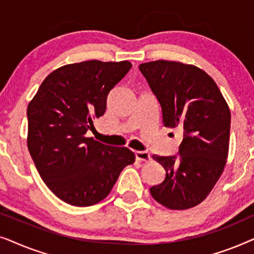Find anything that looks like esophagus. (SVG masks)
<instances>
[{"label":"esophagus","mask_w":254,"mask_h":254,"mask_svg":"<svg viewBox=\"0 0 254 254\" xmlns=\"http://www.w3.org/2000/svg\"><path fill=\"white\" fill-rule=\"evenodd\" d=\"M135 158L141 162L150 161V155L147 151H135Z\"/></svg>","instance_id":"esophagus-1"}]
</instances>
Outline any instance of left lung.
<instances>
[{"label":"left lung","mask_w":254,"mask_h":254,"mask_svg":"<svg viewBox=\"0 0 254 254\" xmlns=\"http://www.w3.org/2000/svg\"><path fill=\"white\" fill-rule=\"evenodd\" d=\"M138 69L161 105L163 125L183 134L178 155L152 156L166 176L150 194L169 209H189L206 199L223 172L230 110L214 79L195 65L158 60Z\"/></svg>","instance_id":"obj_1"}]
</instances>
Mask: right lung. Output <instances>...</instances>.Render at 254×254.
Listing matches in <instances>:
<instances>
[{"label": "right lung", "mask_w": 254, "mask_h": 254, "mask_svg": "<svg viewBox=\"0 0 254 254\" xmlns=\"http://www.w3.org/2000/svg\"><path fill=\"white\" fill-rule=\"evenodd\" d=\"M130 68L128 61L65 64L44 79L29 104L30 155L44 183L65 203L88 207L105 199L135 161L128 148L85 137L93 118L105 113L109 92Z\"/></svg>", "instance_id": "add662e5"}]
</instances>
